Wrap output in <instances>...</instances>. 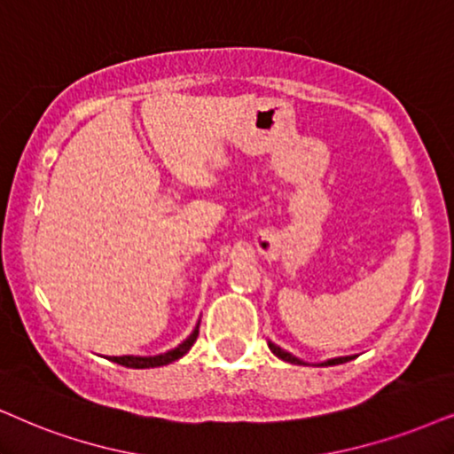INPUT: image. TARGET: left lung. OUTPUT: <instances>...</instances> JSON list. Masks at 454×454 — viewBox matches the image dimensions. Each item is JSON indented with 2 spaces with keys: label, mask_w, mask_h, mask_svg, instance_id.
I'll use <instances>...</instances> for the list:
<instances>
[{
  "label": "left lung",
  "mask_w": 454,
  "mask_h": 454,
  "mask_svg": "<svg viewBox=\"0 0 454 454\" xmlns=\"http://www.w3.org/2000/svg\"><path fill=\"white\" fill-rule=\"evenodd\" d=\"M268 348L272 349V354H274V356H278L280 360H285V363H291V364H308V363H303V360L297 358V356H294V354H289V352H286V349L278 348L277 343L268 341ZM352 358H354V356H340V358H329V360H325V363H318L317 366H333V364H343V363H348V360H352Z\"/></svg>",
  "instance_id": "left-lung-1"
}]
</instances>
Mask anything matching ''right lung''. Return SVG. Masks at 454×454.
Segmentation results:
<instances>
[{
    "instance_id": "obj_1",
    "label": "right lung",
    "mask_w": 454,
    "mask_h": 454,
    "mask_svg": "<svg viewBox=\"0 0 454 454\" xmlns=\"http://www.w3.org/2000/svg\"><path fill=\"white\" fill-rule=\"evenodd\" d=\"M199 325L200 323H197V326H194L191 335H188L186 340L180 343V346L174 349H168V352H163V354H157V356H111L108 360H113V363H117L121 366H128V369H154V366L169 364V363H174V360L182 358V356H184L188 349L192 348V343L197 341V337H199Z\"/></svg>"
}]
</instances>
